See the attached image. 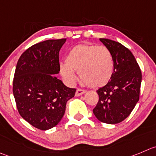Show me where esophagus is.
<instances>
[{"instance_id": "esophagus-1", "label": "esophagus", "mask_w": 156, "mask_h": 156, "mask_svg": "<svg viewBox=\"0 0 156 156\" xmlns=\"http://www.w3.org/2000/svg\"><path fill=\"white\" fill-rule=\"evenodd\" d=\"M85 93H86V90H82V89H77L76 91V96H80Z\"/></svg>"}]
</instances>
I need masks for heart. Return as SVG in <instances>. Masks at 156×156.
Wrapping results in <instances>:
<instances>
[{
  "instance_id": "b5f03b06",
  "label": "heart",
  "mask_w": 156,
  "mask_h": 156,
  "mask_svg": "<svg viewBox=\"0 0 156 156\" xmlns=\"http://www.w3.org/2000/svg\"><path fill=\"white\" fill-rule=\"evenodd\" d=\"M75 70H78L80 77L89 87H103L113 74V57L104 46L79 44L68 51L66 62L60 63V74L70 84L76 78Z\"/></svg>"
}]
</instances>
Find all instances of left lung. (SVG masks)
<instances>
[{"label": "left lung", "mask_w": 156, "mask_h": 156, "mask_svg": "<svg viewBox=\"0 0 156 156\" xmlns=\"http://www.w3.org/2000/svg\"><path fill=\"white\" fill-rule=\"evenodd\" d=\"M99 41L112 53L114 70L109 83L96 91L99 101L93 112L102 122L116 124L129 115L139 101L142 73L128 48L112 40Z\"/></svg>", "instance_id": "1"}]
</instances>
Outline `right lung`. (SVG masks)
<instances>
[{
	"mask_svg": "<svg viewBox=\"0 0 156 156\" xmlns=\"http://www.w3.org/2000/svg\"><path fill=\"white\" fill-rule=\"evenodd\" d=\"M66 39L47 40L23 52L16 66L13 93L20 115L41 130L56 126L66 102L75 95L56 76L60 72L59 52Z\"/></svg>",
	"mask_w": 156,
	"mask_h": 156,
	"instance_id": "right-lung-1",
	"label": "right lung"
}]
</instances>
